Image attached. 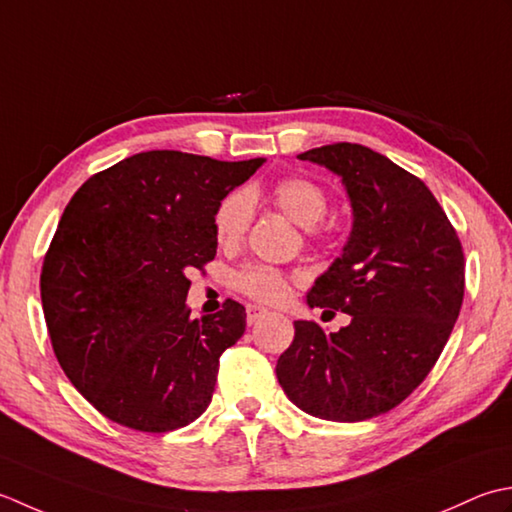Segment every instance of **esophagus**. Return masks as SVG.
<instances>
[{
    "instance_id": "esophagus-1",
    "label": "esophagus",
    "mask_w": 512,
    "mask_h": 512,
    "mask_svg": "<svg viewBox=\"0 0 512 512\" xmlns=\"http://www.w3.org/2000/svg\"><path fill=\"white\" fill-rule=\"evenodd\" d=\"M269 311L265 307H258V305H247V325H256V322L263 320Z\"/></svg>"
}]
</instances>
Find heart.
I'll use <instances>...</instances> for the list:
<instances>
[{"label": "heart", "mask_w": 512, "mask_h": 512, "mask_svg": "<svg viewBox=\"0 0 512 512\" xmlns=\"http://www.w3.org/2000/svg\"><path fill=\"white\" fill-rule=\"evenodd\" d=\"M274 203L283 210L291 221L302 227H311L309 232L316 234L314 227L329 210V192L325 185L309 179V176H287L278 181L271 190ZM252 218V198L245 190L232 192L223 203L218 205L214 214V236L218 245L234 247L243 241V236ZM291 283L294 278L285 274L283 269L271 265H247L234 274V287L265 305H280L291 294Z\"/></svg>", "instance_id": "obj_1"}]
</instances>
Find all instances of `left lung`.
<instances>
[{"instance_id":"left-lung-1","label":"left lung","mask_w":512,"mask_h":512,"mask_svg":"<svg viewBox=\"0 0 512 512\" xmlns=\"http://www.w3.org/2000/svg\"><path fill=\"white\" fill-rule=\"evenodd\" d=\"M298 159L325 165L347 187L351 236L307 305L351 322L325 333L296 320L276 375L305 413L362 422L395 409L435 367L462 309L464 249L424 181L384 154L331 143Z\"/></svg>"}]
</instances>
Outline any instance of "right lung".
I'll return each mask as SVG.
<instances>
[{"instance_id": "add662e5", "label": "right lung", "mask_w": 512, "mask_h": 512, "mask_svg": "<svg viewBox=\"0 0 512 512\" xmlns=\"http://www.w3.org/2000/svg\"><path fill=\"white\" fill-rule=\"evenodd\" d=\"M263 163L150 150L70 198L41 267V305L61 369L108 420L165 433L212 402L218 358L247 314L227 298L192 320L187 271L214 260L218 205Z\"/></svg>"}]
</instances>
